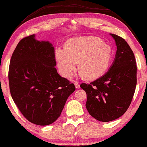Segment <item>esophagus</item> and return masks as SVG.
Instances as JSON below:
<instances>
[{
	"mask_svg": "<svg viewBox=\"0 0 147 147\" xmlns=\"http://www.w3.org/2000/svg\"><path fill=\"white\" fill-rule=\"evenodd\" d=\"M74 85H75V87L76 88H80V84H79V82H74Z\"/></svg>",
	"mask_w": 147,
	"mask_h": 147,
	"instance_id": "obj_1",
	"label": "esophagus"
}]
</instances>
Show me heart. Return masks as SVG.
<instances>
[{"instance_id":"b5f03b06","label":"heart","mask_w":147,"mask_h":147,"mask_svg":"<svg viewBox=\"0 0 147 147\" xmlns=\"http://www.w3.org/2000/svg\"><path fill=\"white\" fill-rule=\"evenodd\" d=\"M113 57V48L109 44L89 36L69 39L65 44V50H55L58 67L67 78L73 75L78 63L81 77L96 80L109 69Z\"/></svg>"}]
</instances>
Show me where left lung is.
Returning a JSON list of instances; mask_svg holds the SVG:
<instances>
[{
    "instance_id": "8db88e82",
    "label": "left lung",
    "mask_w": 147,
    "mask_h": 147,
    "mask_svg": "<svg viewBox=\"0 0 147 147\" xmlns=\"http://www.w3.org/2000/svg\"><path fill=\"white\" fill-rule=\"evenodd\" d=\"M117 48L107 73L80 88L87 94L86 107L101 122H111L122 116L131 104L137 84V66L134 52L124 38L111 34Z\"/></svg>"
}]
</instances>
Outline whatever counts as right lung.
Wrapping results in <instances>:
<instances>
[{
  "label": "right lung",
  "instance_id": "right-lung-1",
  "mask_svg": "<svg viewBox=\"0 0 147 147\" xmlns=\"http://www.w3.org/2000/svg\"><path fill=\"white\" fill-rule=\"evenodd\" d=\"M8 79L11 97L34 124H52L61 115L74 84L57 73L54 47L35 34L22 39L11 55Z\"/></svg>",
  "mask_w": 147,
  "mask_h": 147
}]
</instances>
